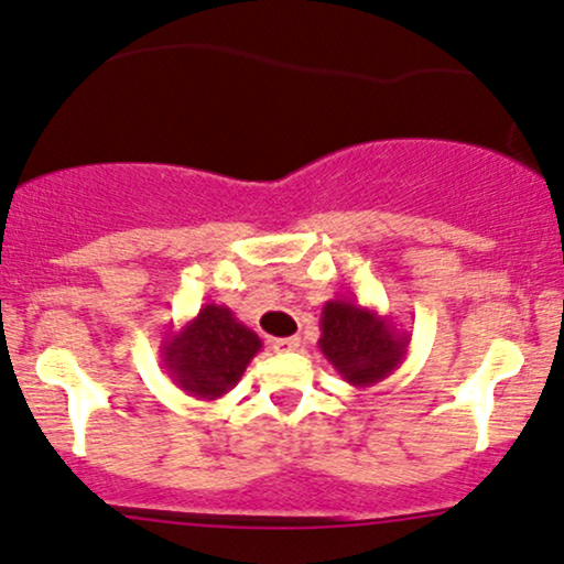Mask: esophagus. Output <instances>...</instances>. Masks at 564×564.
I'll return each instance as SVG.
<instances>
[{
	"label": "esophagus",
	"mask_w": 564,
	"mask_h": 564,
	"mask_svg": "<svg viewBox=\"0 0 564 564\" xmlns=\"http://www.w3.org/2000/svg\"><path fill=\"white\" fill-rule=\"evenodd\" d=\"M271 349L280 351V354L299 351L301 349V338H276V340H271Z\"/></svg>",
	"instance_id": "1"
}]
</instances>
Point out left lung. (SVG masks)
Wrapping results in <instances>:
<instances>
[{
    "mask_svg": "<svg viewBox=\"0 0 564 564\" xmlns=\"http://www.w3.org/2000/svg\"><path fill=\"white\" fill-rule=\"evenodd\" d=\"M319 330V351L338 376L357 389L389 378L410 349V333L397 330L389 314L354 301H327L322 306Z\"/></svg>",
    "mask_w": 564,
    "mask_h": 564,
    "instance_id": "8db88e82",
    "label": "left lung"
}]
</instances>
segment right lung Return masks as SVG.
<instances>
[{
	"instance_id": "obj_1",
	"label": "right lung",
	"mask_w": 564,
	"mask_h": 564,
	"mask_svg": "<svg viewBox=\"0 0 564 564\" xmlns=\"http://www.w3.org/2000/svg\"><path fill=\"white\" fill-rule=\"evenodd\" d=\"M261 338L234 316L229 306L207 303L194 319L162 338V365L173 383L197 400H220L242 381Z\"/></svg>"
}]
</instances>
